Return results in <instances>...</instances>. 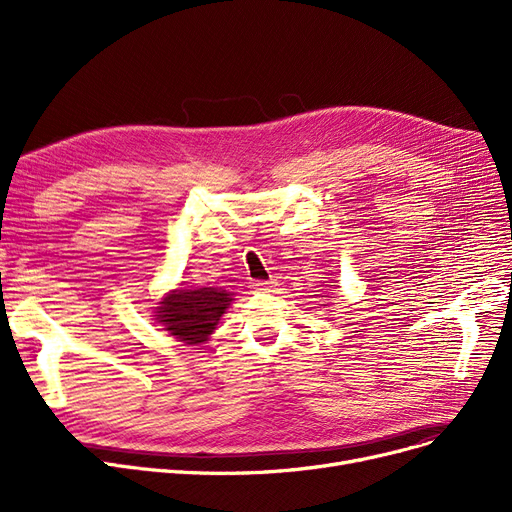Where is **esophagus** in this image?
Here are the masks:
<instances>
[{
    "label": "esophagus",
    "mask_w": 512,
    "mask_h": 512,
    "mask_svg": "<svg viewBox=\"0 0 512 512\" xmlns=\"http://www.w3.org/2000/svg\"><path fill=\"white\" fill-rule=\"evenodd\" d=\"M251 288L255 292H270L276 288V282L274 280H255V282H251Z\"/></svg>",
    "instance_id": "34e87169"
}]
</instances>
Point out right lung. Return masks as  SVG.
<instances>
[{"label": "right lung", "mask_w": 512, "mask_h": 512, "mask_svg": "<svg viewBox=\"0 0 512 512\" xmlns=\"http://www.w3.org/2000/svg\"><path fill=\"white\" fill-rule=\"evenodd\" d=\"M232 301V292L222 288H180L161 299L155 319L180 342L199 344L209 338Z\"/></svg>", "instance_id": "right-lung-1"}]
</instances>
